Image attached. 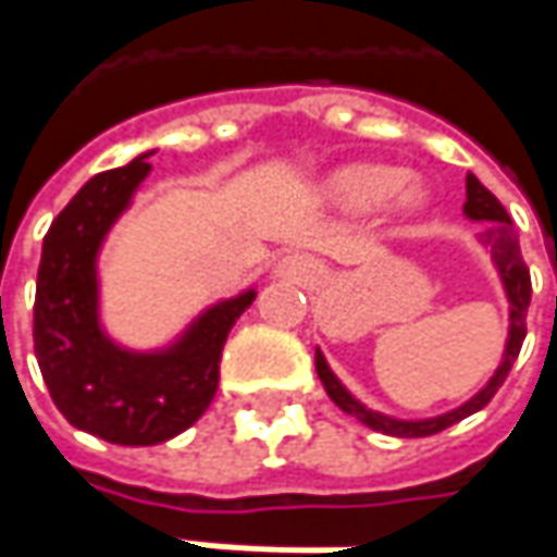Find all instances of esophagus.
Listing matches in <instances>:
<instances>
[{"instance_id":"34e87169","label":"esophagus","mask_w":557,"mask_h":557,"mask_svg":"<svg viewBox=\"0 0 557 557\" xmlns=\"http://www.w3.org/2000/svg\"><path fill=\"white\" fill-rule=\"evenodd\" d=\"M283 274L296 280H308L317 274V264H311L308 259H301V256H293V259L283 261Z\"/></svg>"}]
</instances>
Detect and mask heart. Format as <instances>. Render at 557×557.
I'll return each mask as SVG.
<instances>
[{
    "label": "heart",
    "instance_id": "heart-1",
    "mask_svg": "<svg viewBox=\"0 0 557 557\" xmlns=\"http://www.w3.org/2000/svg\"><path fill=\"white\" fill-rule=\"evenodd\" d=\"M407 182H410V175L404 169H394V165H351V169L336 172L326 182V194L338 206L357 209V212L385 206L394 197L404 206V212L425 209V202H429L425 194L419 187H407Z\"/></svg>",
    "mask_w": 557,
    "mask_h": 557
}]
</instances>
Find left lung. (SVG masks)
Returning a JSON list of instances; mask_svg holds the SVG:
<instances>
[{
	"mask_svg": "<svg viewBox=\"0 0 557 557\" xmlns=\"http://www.w3.org/2000/svg\"><path fill=\"white\" fill-rule=\"evenodd\" d=\"M466 215L474 221H490V227L484 231V243L490 246V256H493L496 268H499V277H503V286H506V293H508V305H511V326H508L506 357H503V363H499L496 375L490 379L481 392L471 397L469 404H462L459 410L444 412V416H434V419H422V422H400V419H388V416H382V412L367 410L363 404H357L355 397L342 388V382L333 375V370L326 367L323 355L317 351V375H320V382H323L326 394L333 397V404H336L338 410L357 416V419H360L363 425H370L373 432L394 434V437H429V434H437V432H444V429H450V425L462 422V419L471 416V412H478L487 407L490 400H493V394L499 392V388H503V382L508 379L511 363H515L518 355H521V345H524V336H528L530 271H528V264H524V256H521L518 231H515V224H511V219H508L506 206L496 200V197H493L487 187L478 182L474 175H469V182H466Z\"/></svg>",
	"mask_w": 557,
	"mask_h": 557,
	"instance_id": "1",
	"label": "left lung"
}]
</instances>
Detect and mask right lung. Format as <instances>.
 I'll list each match as a JSON object with an SVG mask.
<instances>
[{
	"label": "right lung",
	"instance_id": "1",
	"mask_svg": "<svg viewBox=\"0 0 557 557\" xmlns=\"http://www.w3.org/2000/svg\"><path fill=\"white\" fill-rule=\"evenodd\" d=\"M147 157L95 175L51 221L33 305V348L54 407L70 425L123 447L163 444L200 419L219 392L227 333L256 298L249 289L209 308L163 355H132L101 333L95 256L150 172Z\"/></svg>",
	"mask_w": 557,
	"mask_h": 557
}]
</instances>
